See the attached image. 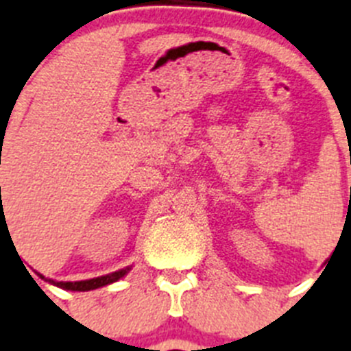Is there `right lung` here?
<instances>
[{"label":"right lung","instance_id":"add662e5","mask_svg":"<svg viewBox=\"0 0 351 351\" xmlns=\"http://www.w3.org/2000/svg\"><path fill=\"white\" fill-rule=\"evenodd\" d=\"M130 269H132V266H128V267H125V269L114 271V273H110V275L98 276V278H90V280H80V282H57V280H51V278H44L43 275H39V276H40V278H44L46 282H49V284L60 287V289L93 291V289H98V287H103V285L114 284V282H117L119 278H123V276H125Z\"/></svg>","mask_w":351,"mask_h":351}]
</instances>
